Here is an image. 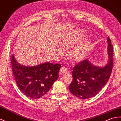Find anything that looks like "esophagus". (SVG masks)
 I'll return each mask as SVG.
<instances>
[{"instance_id":"esophagus-1","label":"esophagus","mask_w":121,"mask_h":121,"mask_svg":"<svg viewBox=\"0 0 121 121\" xmlns=\"http://www.w3.org/2000/svg\"><path fill=\"white\" fill-rule=\"evenodd\" d=\"M69 70L68 69H67V68H66L65 67H61V69H60V73L61 74H65L66 73L68 72Z\"/></svg>"}]
</instances>
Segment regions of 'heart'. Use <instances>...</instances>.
<instances>
[{
    "instance_id": "heart-1",
    "label": "heart",
    "mask_w": 121,
    "mask_h": 121,
    "mask_svg": "<svg viewBox=\"0 0 121 121\" xmlns=\"http://www.w3.org/2000/svg\"><path fill=\"white\" fill-rule=\"evenodd\" d=\"M85 34V33L83 30H78L77 32L73 35L64 39L62 42V46L64 48H68L74 45L82 36H83ZM89 45V41L88 39H86L82 41L78 45L74 48L70 53V56L72 59L75 61H79L82 59L88 52ZM59 50L62 51L61 48H59Z\"/></svg>"
}]
</instances>
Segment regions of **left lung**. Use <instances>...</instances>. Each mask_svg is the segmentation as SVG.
<instances>
[{
	"label": "left lung",
	"mask_w": 121,
	"mask_h": 121,
	"mask_svg": "<svg viewBox=\"0 0 121 121\" xmlns=\"http://www.w3.org/2000/svg\"><path fill=\"white\" fill-rule=\"evenodd\" d=\"M108 63L100 67L94 66L87 60L73 68L72 82L69 86L72 93L82 99L94 96L102 89L110 77L113 66V45L108 37Z\"/></svg>",
	"instance_id": "obj_1"
}]
</instances>
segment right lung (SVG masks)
I'll return each mask as SVG.
<instances>
[{"mask_svg": "<svg viewBox=\"0 0 121 121\" xmlns=\"http://www.w3.org/2000/svg\"><path fill=\"white\" fill-rule=\"evenodd\" d=\"M11 60L17 85L20 90L31 99L43 96L59 77L60 64L46 62L35 66H27L18 63L13 55Z\"/></svg>", "mask_w": 121, "mask_h": 121, "instance_id": "add662e5", "label": "right lung"}]
</instances>
